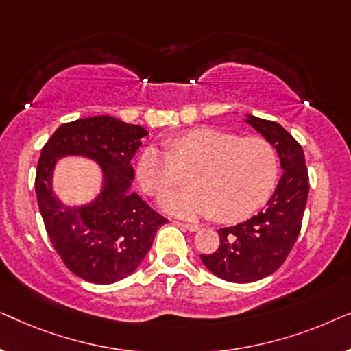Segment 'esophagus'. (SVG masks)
Segmentation results:
<instances>
[{
	"label": "esophagus",
	"mask_w": 351,
	"mask_h": 351,
	"mask_svg": "<svg viewBox=\"0 0 351 351\" xmlns=\"http://www.w3.org/2000/svg\"><path fill=\"white\" fill-rule=\"evenodd\" d=\"M176 225H179L180 228H185L189 230V232H198L199 230V225L196 223H185V222H176Z\"/></svg>",
	"instance_id": "obj_1"
}]
</instances>
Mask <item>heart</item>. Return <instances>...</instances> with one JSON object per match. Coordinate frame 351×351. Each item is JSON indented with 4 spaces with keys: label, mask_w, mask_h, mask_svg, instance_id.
I'll use <instances>...</instances> for the list:
<instances>
[{
    "label": "heart",
    "mask_w": 351,
    "mask_h": 351,
    "mask_svg": "<svg viewBox=\"0 0 351 351\" xmlns=\"http://www.w3.org/2000/svg\"><path fill=\"white\" fill-rule=\"evenodd\" d=\"M169 149L147 147L137 161L138 185L152 196L180 184V169L191 171L193 186L160 198L166 213L239 222L262 208L275 189L278 155L265 138L201 128L172 138Z\"/></svg>",
    "instance_id": "1"
}]
</instances>
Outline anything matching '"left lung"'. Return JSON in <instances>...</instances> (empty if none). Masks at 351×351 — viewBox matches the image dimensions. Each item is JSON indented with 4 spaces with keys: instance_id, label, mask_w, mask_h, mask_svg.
<instances>
[{
    "instance_id": "obj_1",
    "label": "left lung",
    "mask_w": 351,
    "mask_h": 351,
    "mask_svg": "<svg viewBox=\"0 0 351 351\" xmlns=\"http://www.w3.org/2000/svg\"><path fill=\"white\" fill-rule=\"evenodd\" d=\"M244 121L275 147L282 176L261 213L220 228L217 251L199 256L210 273L230 282L258 281L282 265L300 233L310 186L304 150L281 124L252 114Z\"/></svg>"
}]
</instances>
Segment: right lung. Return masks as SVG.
<instances>
[{"label":"right lung","instance_id":"add662e5","mask_svg":"<svg viewBox=\"0 0 351 351\" xmlns=\"http://www.w3.org/2000/svg\"><path fill=\"white\" fill-rule=\"evenodd\" d=\"M147 129L100 117L65 123L43 147L35 190L52 246L65 267L95 285H112L136 271L167 219L132 191L136 155ZM98 162L103 189L89 204L69 206L53 195L51 177L62 157Z\"/></svg>","mask_w":351,"mask_h":351}]
</instances>
